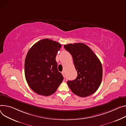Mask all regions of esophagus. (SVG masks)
Listing matches in <instances>:
<instances>
[{
	"mask_svg": "<svg viewBox=\"0 0 126 126\" xmlns=\"http://www.w3.org/2000/svg\"><path fill=\"white\" fill-rule=\"evenodd\" d=\"M62 74L63 76H64V77L65 78V72H64V71H62Z\"/></svg>",
	"mask_w": 126,
	"mask_h": 126,
	"instance_id": "34e87169",
	"label": "esophagus"
}]
</instances>
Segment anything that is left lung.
Segmentation results:
<instances>
[{
  "mask_svg": "<svg viewBox=\"0 0 126 126\" xmlns=\"http://www.w3.org/2000/svg\"><path fill=\"white\" fill-rule=\"evenodd\" d=\"M64 48L72 55L76 78L68 81L67 84L72 93L82 97L94 94L99 88L102 77V67L96 55L83 43L69 44Z\"/></svg>",
  "mask_w": 126,
  "mask_h": 126,
  "instance_id": "left-lung-1",
  "label": "left lung"
}]
</instances>
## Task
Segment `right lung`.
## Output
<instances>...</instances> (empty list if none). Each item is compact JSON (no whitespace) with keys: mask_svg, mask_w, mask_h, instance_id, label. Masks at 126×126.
Masks as SVG:
<instances>
[{"mask_svg":"<svg viewBox=\"0 0 126 126\" xmlns=\"http://www.w3.org/2000/svg\"><path fill=\"white\" fill-rule=\"evenodd\" d=\"M61 47L58 42L45 39L34 44L25 61V74L30 88L38 94L49 96L63 80L57 68L56 56Z\"/></svg>","mask_w":126,"mask_h":126,"instance_id":"right-lung-1","label":"right lung"}]
</instances>
